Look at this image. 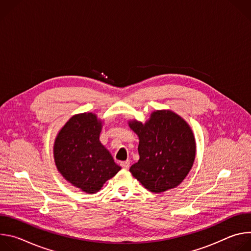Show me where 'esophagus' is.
Returning <instances> with one entry per match:
<instances>
[{"instance_id": "obj_1", "label": "esophagus", "mask_w": 251, "mask_h": 251, "mask_svg": "<svg viewBox=\"0 0 251 251\" xmlns=\"http://www.w3.org/2000/svg\"><path fill=\"white\" fill-rule=\"evenodd\" d=\"M120 166H121L123 169L127 170V169H129V167H130V162H129V161H124V162H121Z\"/></svg>"}]
</instances>
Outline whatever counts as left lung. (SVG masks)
<instances>
[{
  "instance_id": "left-lung-1",
  "label": "left lung",
  "mask_w": 251,
  "mask_h": 251,
  "mask_svg": "<svg viewBox=\"0 0 251 251\" xmlns=\"http://www.w3.org/2000/svg\"><path fill=\"white\" fill-rule=\"evenodd\" d=\"M139 136L140 159L130 172L147 190L162 193L180 185L193 167L196 142L188 123L169 110L155 111L145 124L129 122Z\"/></svg>"
}]
</instances>
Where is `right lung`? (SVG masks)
<instances>
[{
    "label": "right lung",
    "mask_w": 251,
    "mask_h": 251,
    "mask_svg": "<svg viewBox=\"0 0 251 251\" xmlns=\"http://www.w3.org/2000/svg\"><path fill=\"white\" fill-rule=\"evenodd\" d=\"M101 121L92 113L71 117L53 147L57 170L66 181L87 194L98 192L121 167L99 141Z\"/></svg>",
    "instance_id": "1"
}]
</instances>
